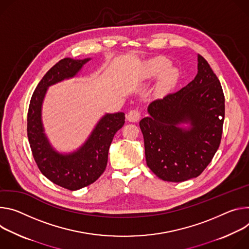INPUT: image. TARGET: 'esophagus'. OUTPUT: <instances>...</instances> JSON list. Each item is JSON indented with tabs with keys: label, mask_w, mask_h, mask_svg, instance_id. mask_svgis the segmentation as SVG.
Segmentation results:
<instances>
[{
	"label": "esophagus",
	"mask_w": 249,
	"mask_h": 249,
	"mask_svg": "<svg viewBox=\"0 0 249 249\" xmlns=\"http://www.w3.org/2000/svg\"><path fill=\"white\" fill-rule=\"evenodd\" d=\"M141 118V112L139 110V108H132L130 109L129 112L126 115V119L128 122L131 123H135L140 120Z\"/></svg>",
	"instance_id": "obj_1"
}]
</instances>
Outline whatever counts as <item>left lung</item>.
<instances>
[{
	"mask_svg": "<svg viewBox=\"0 0 249 249\" xmlns=\"http://www.w3.org/2000/svg\"><path fill=\"white\" fill-rule=\"evenodd\" d=\"M140 122L146 164L160 179L198 177L215 154L223 134L225 96L207 60L198 55V73L181 90L157 99ZM189 123L188 129L179 126Z\"/></svg>",
	"mask_w": 249,
	"mask_h": 249,
	"instance_id": "left-lung-1",
	"label": "left lung"
}]
</instances>
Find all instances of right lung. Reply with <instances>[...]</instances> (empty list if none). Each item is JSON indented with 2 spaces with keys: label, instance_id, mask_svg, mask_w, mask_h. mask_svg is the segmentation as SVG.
Instances as JSON below:
<instances>
[{
  "label": "right lung",
  "instance_id": "right-lung-1",
  "mask_svg": "<svg viewBox=\"0 0 249 249\" xmlns=\"http://www.w3.org/2000/svg\"><path fill=\"white\" fill-rule=\"evenodd\" d=\"M90 59L64 58L51 67L36 86L27 113V137L40 172L54 184L70 191L89 186L104 173L109 145L125 119L124 113L106 114L86 142L72 153H59L50 145L41 121L46 91L49 86L76 76Z\"/></svg>",
  "mask_w": 249,
  "mask_h": 249
}]
</instances>
